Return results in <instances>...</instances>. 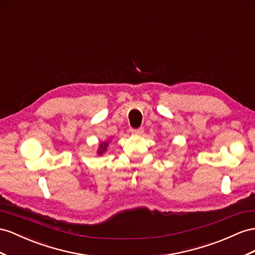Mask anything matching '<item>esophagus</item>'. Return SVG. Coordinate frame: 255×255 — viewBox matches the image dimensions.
Wrapping results in <instances>:
<instances>
[{"mask_svg":"<svg viewBox=\"0 0 255 255\" xmlns=\"http://www.w3.org/2000/svg\"><path fill=\"white\" fill-rule=\"evenodd\" d=\"M131 132L133 133V134H143V132H144V129L143 128H139V129H132L131 130Z\"/></svg>","mask_w":255,"mask_h":255,"instance_id":"1","label":"esophagus"}]
</instances>
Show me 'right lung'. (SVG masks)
<instances>
[{"instance_id":"right-lung-1","label":"right lung","mask_w":255,"mask_h":255,"mask_svg":"<svg viewBox=\"0 0 255 255\" xmlns=\"http://www.w3.org/2000/svg\"><path fill=\"white\" fill-rule=\"evenodd\" d=\"M110 141H111V139L110 140H106V141H103V142L100 143L99 147H98V149H97V154L98 155H102V154H104V153L108 151V146H109Z\"/></svg>"}]
</instances>
